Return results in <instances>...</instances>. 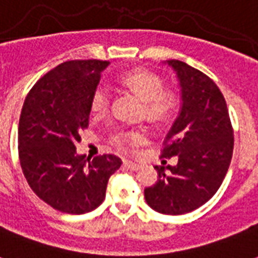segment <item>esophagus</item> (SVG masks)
Returning <instances> with one entry per match:
<instances>
[{
  "mask_svg": "<svg viewBox=\"0 0 258 258\" xmlns=\"http://www.w3.org/2000/svg\"><path fill=\"white\" fill-rule=\"evenodd\" d=\"M123 165H124L125 169L133 170V171H138V170H139L142 167L141 165H138V163H134V162H130V161H125L124 163H123Z\"/></svg>",
  "mask_w": 258,
  "mask_h": 258,
  "instance_id": "obj_1",
  "label": "esophagus"
}]
</instances>
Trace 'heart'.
I'll return each mask as SVG.
<instances>
[{"instance_id": "obj_1", "label": "heart", "mask_w": 258, "mask_h": 258, "mask_svg": "<svg viewBox=\"0 0 258 258\" xmlns=\"http://www.w3.org/2000/svg\"><path fill=\"white\" fill-rule=\"evenodd\" d=\"M120 82L133 89L145 101L146 113L153 120H163L172 113L176 105V97L171 91H165L162 79L147 70L128 71L120 78ZM109 96L105 88H97L91 100V111L95 117H103L108 111ZM145 141L143 134H117L113 138V145L120 151H133L134 147Z\"/></svg>"}]
</instances>
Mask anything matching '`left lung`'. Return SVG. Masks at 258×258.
I'll use <instances>...</instances> for the list:
<instances>
[{"mask_svg":"<svg viewBox=\"0 0 258 258\" xmlns=\"http://www.w3.org/2000/svg\"><path fill=\"white\" fill-rule=\"evenodd\" d=\"M180 87L179 115L163 142L161 158H178L159 167L157 183L145 188L155 212L179 216L196 210L220 188L232 161L233 128L228 107L212 79L179 60H167ZM166 162V161H165Z\"/></svg>","mask_w":258,"mask_h":258,"instance_id":"left-lung-1","label":"left lung"}]
</instances>
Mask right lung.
Here are the masks:
<instances>
[{
    "label": "right lung",
    "instance_id": "obj_1",
    "mask_svg": "<svg viewBox=\"0 0 258 258\" xmlns=\"http://www.w3.org/2000/svg\"><path fill=\"white\" fill-rule=\"evenodd\" d=\"M101 60H72L49 71L30 89L18 123V157L38 198L68 214L92 212L104 201L109 176L121 161L115 155L89 159L76 153L80 131L89 124L91 100Z\"/></svg>",
    "mask_w": 258,
    "mask_h": 258
}]
</instances>
